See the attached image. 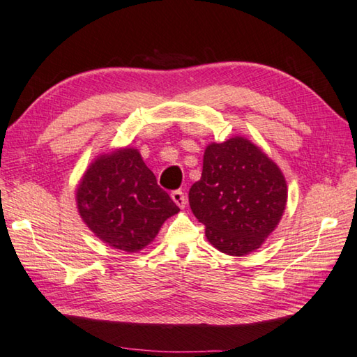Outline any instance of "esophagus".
I'll list each match as a JSON object with an SVG mask.
<instances>
[{
	"label": "esophagus",
	"mask_w": 357,
	"mask_h": 357,
	"mask_svg": "<svg viewBox=\"0 0 357 357\" xmlns=\"http://www.w3.org/2000/svg\"><path fill=\"white\" fill-rule=\"evenodd\" d=\"M171 197H172V201L178 205L180 208H185V205H186V196H185V192L182 191V190H175V191H172L171 192Z\"/></svg>",
	"instance_id": "obj_1"
}]
</instances>
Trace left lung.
<instances>
[{
	"mask_svg": "<svg viewBox=\"0 0 357 357\" xmlns=\"http://www.w3.org/2000/svg\"><path fill=\"white\" fill-rule=\"evenodd\" d=\"M190 207L221 252L259 249L282 216L287 183L280 169L245 137L205 149L202 177L190 188Z\"/></svg>",
	"mask_w": 357,
	"mask_h": 357,
	"instance_id": "1",
	"label": "left lung"
}]
</instances>
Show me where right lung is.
Segmentation results:
<instances>
[{
	"label": "right lung",
	"mask_w": 357,
	"mask_h": 357,
	"mask_svg": "<svg viewBox=\"0 0 357 357\" xmlns=\"http://www.w3.org/2000/svg\"><path fill=\"white\" fill-rule=\"evenodd\" d=\"M79 215L106 245L136 252L178 211L135 149L103 155L87 169L77 191Z\"/></svg>",
	"instance_id": "add662e5"
}]
</instances>
